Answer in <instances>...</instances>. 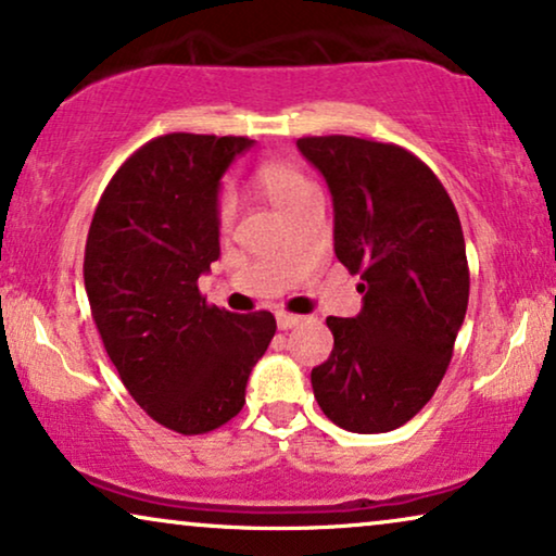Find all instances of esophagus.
I'll use <instances>...</instances> for the list:
<instances>
[{
    "label": "esophagus",
    "instance_id": "1",
    "mask_svg": "<svg viewBox=\"0 0 556 556\" xmlns=\"http://www.w3.org/2000/svg\"><path fill=\"white\" fill-rule=\"evenodd\" d=\"M302 320H305V317H302V315L277 313V325H279V330H290V328H294V325H300Z\"/></svg>",
    "mask_w": 556,
    "mask_h": 556
}]
</instances>
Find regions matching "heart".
<instances>
[{
	"instance_id": "heart-1",
	"label": "heart",
	"mask_w": 556,
	"mask_h": 556,
	"mask_svg": "<svg viewBox=\"0 0 556 556\" xmlns=\"http://www.w3.org/2000/svg\"><path fill=\"white\" fill-rule=\"evenodd\" d=\"M254 188L262 192L264 198L277 205L279 211H287L294 201H300L305 192H313V182L300 173L298 167L282 160H266L256 167L254 173ZM236 203L231 195H224L218 203V224L220 228H228L233 220Z\"/></svg>"
}]
</instances>
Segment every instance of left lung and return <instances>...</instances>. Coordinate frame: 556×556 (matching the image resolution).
<instances>
[{
  "instance_id": "1",
  "label": "left lung",
  "mask_w": 556,
  "mask_h": 556,
  "mask_svg": "<svg viewBox=\"0 0 556 556\" xmlns=\"http://www.w3.org/2000/svg\"><path fill=\"white\" fill-rule=\"evenodd\" d=\"M336 213V256L361 274L364 307L328 317L332 351L309 381L325 417L358 434L391 432L432 399L470 294L460 218L438 175L404 147L302 137Z\"/></svg>"
}]
</instances>
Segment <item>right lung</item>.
I'll list each match as a JSON object with an SVG mask.
<instances>
[{
    "label": "right lung",
    "instance_id": "add662e5",
    "mask_svg": "<svg viewBox=\"0 0 556 556\" xmlns=\"http://www.w3.org/2000/svg\"><path fill=\"white\" fill-rule=\"evenodd\" d=\"M249 137L165 135L131 154L88 228L91 315L131 399L162 427L205 434L247 402L269 348L271 313L208 305L198 277L220 256L218 188Z\"/></svg>",
    "mask_w": 556,
    "mask_h": 556
}]
</instances>
